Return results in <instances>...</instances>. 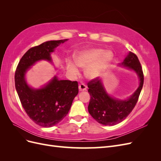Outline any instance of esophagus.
Instances as JSON below:
<instances>
[{
    "instance_id": "34e87169",
    "label": "esophagus",
    "mask_w": 161,
    "mask_h": 161,
    "mask_svg": "<svg viewBox=\"0 0 161 161\" xmlns=\"http://www.w3.org/2000/svg\"><path fill=\"white\" fill-rule=\"evenodd\" d=\"M79 91H86L87 89V86L84 83H81L79 85Z\"/></svg>"
}]
</instances>
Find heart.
Returning <instances> with one entry per match:
<instances>
[{
  "label": "heart",
  "instance_id": "1",
  "mask_svg": "<svg viewBox=\"0 0 161 161\" xmlns=\"http://www.w3.org/2000/svg\"><path fill=\"white\" fill-rule=\"evenodd\" d=\"M114 59V52L105 50L103 48L92 47L76 52L74 60L76 65L82 69H85V75L89 79H95L101 76L111 65ZM68 70L75 75L79 70L73 63L66 60Z\"/></svg>",
  "mask_w": 161,
  "mask_h": 161
}]
</instances>
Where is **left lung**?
I'll return each mask as SVG.
<instances>
[{
    "label": "left lung",
    "mask_w": 161,
    "mask_h": 161,
    "mask_svg": "<svg viewBox=\"0 0 161 161\" xmlns=\"http://www.w3.org/2000/svg\"><path fill=\"white\" fill-rule=\"evenodd\" d=\"M119 66L134 70L139 78L138 88L128 99L121 100L111 97L98 78L88 83V92L91 96L89 112L97 122L103 125H114L127 118L137 103L143 86L142 69L135 53L130 52Z\"/></svg>",
    "instance_id": "1"
}]
</instances>
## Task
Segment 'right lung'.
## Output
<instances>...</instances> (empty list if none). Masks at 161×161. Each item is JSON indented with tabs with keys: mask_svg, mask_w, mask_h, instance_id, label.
Segmentation results:
<instances>
[{
	"mask_svg": "<svg viewBox=\"0 0 161 161\" xmlns=\"http://www.w3.org/2000/svg\"><path fill=\"white\" fill-rule=\"evenodd\" d=\"M67 40L48 41L30 48L19 61L14 75L16 91L24 110L34 122L44 128L52 127L65 118L79 93L78 82L59 80L54 76L41 88L34 89L27 83L25 75L38 61L52 62L51 53Z\"/></svg>",
	"mask_w": 161,
	"mask_h": 161,
	"instance_id": "1",
	"label": "right lung"
}]
</instances>
